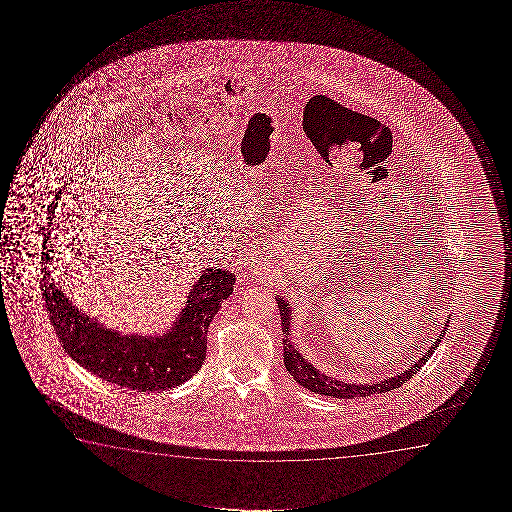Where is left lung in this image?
Instances as JSON below:
<instances>
[{
    "label": "left lung",
    "instance_id": "left-lung-1",
    "mask_svg": "<svg viewBox=\"0 0 512 512\" xmlns=\"http://www.w3.org/2000/svg\"><path fill=\"white\" fill-rule=\"evenodd\" d=\"M278 301V308H280L281 316V330H283V362L290 376L299 383V385L308 388L309 392L320 393V395H327V397H334V399H355V397H367L372 393H385L390 392L393 388H399L404 385L406 381L413 378L416 371H420L421 367L425 365L430 355L434 353L435 348L441 344V339L446 334V330H442L441 336L437 337L430 350L423 355V357L414 362L407 371L400 372L397 376L392 378L383 379L378 383H343L336 378H330L327 374L318 371L313 367L308 358L302 357L299 351L295 350L294 344L290 341V320H292V308L287 301H283V297H276ZM448 327V325H446ZM444 327V329H446Z\"/></svg>",
    "mask_w": 512,
    "mask_h": 512
}]
</instances>
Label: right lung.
<instances>
[{
	"instance_id": "right-lung-1",
	"label": "right lung",
	"mask_w": 512,
	"mask_h": 512,
	"mask_svg": "<svg viewBox=\"0 0 512 512\" xmlns=\"http://www.w3.org/2000/svg\"><path fill=\"white\" fill-rule=\"evenodd\" d=\"M63 189L50 204L49 225L43 231L42 290L45 308L64 351L94 376L138 392H162L192 378L206 358L208 327L232 294L234 273L204 269L192 285L180 315L162 336L120 334L71 304L50 276V225Z\"/></svg>"
}]
</instances>
